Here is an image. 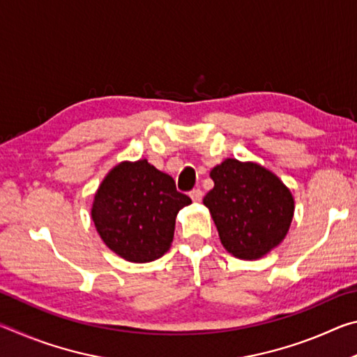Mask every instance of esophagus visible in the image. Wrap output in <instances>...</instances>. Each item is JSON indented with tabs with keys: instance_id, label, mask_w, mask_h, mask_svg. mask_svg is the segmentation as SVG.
<instances>
[{
	"instance_id": "obj_1",
	"label": "esophagus",
	"mask_w": 357,
	"mask_h": 357,
	"mask_svg": "<svg viewBox=\"0 0 357 357\" xmlns=\"http://www.w3.org/2000/svg\"><path fill=\"white\" fill-rule=\"evenodd\" d=\"M190 198H192V202H195V203H200L202 202V198H203V192L200 190V189H193L190 193Z\"/></svg>"
}]
</instances>
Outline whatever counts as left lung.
Returning a JSON list of instances; mask_svg holds the SVG:
<instances>
[{
	"instance_id": "left-lung-1",
	"label": "left lung",
	"mask_w": 357,
	"mask_h": 357,
	"mask_svg": "<svg viewBox=\"0 0 357 357\" xmlns=\"http://www.w3.org/2000/svg\"><path fill=\"white\" fill-rule=\"evenodd\" d=\"M209 209L222 245L239 259H259L285 239L294 198L282 179L257 162L225 159L209 173Z\"/></svg>"
}]
</instances>
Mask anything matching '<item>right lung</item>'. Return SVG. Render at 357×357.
Instances as JSON below:
<instances>
[{
    "label": "right lung",
    "instance_id": "obj_1",
    "mask_svg": "<svg viewBox=\"0 0 357 357\" xmlns=\"http://www.w3.org/2000/svg\"><path fill=\"white\" fill-rule=\"evenodd\" d=\"M192 200L146 159L123 160L94 193L91 219L112 252L130 263H149L172 247L174 222Z\"/></svg>",
    "mask_w": 357,
    "mask_h": 357
}]
</instances>
